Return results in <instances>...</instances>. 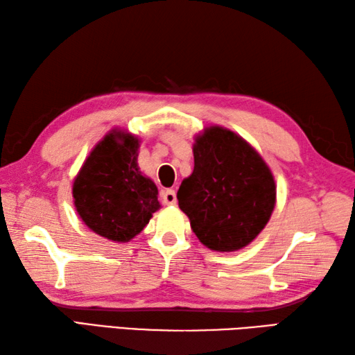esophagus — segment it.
Returning a JSON list of instances; mask_svg holds the SVG:
<instances>
[{"label":"esophagus","mask_w":355,"mask_h":355,"mask_svg":"<svg viewBox=\"0 0 355 355\" xmlns=\"http://www.w3.org/2000/svg\"><path fill=\"white\" fill-rule=\"evenodd\" d=\"M162 200L166 206H175L177 205V193L172 189H166L162 192Z\"/></svg>","instance_id":"obj_1"}]
</instances>
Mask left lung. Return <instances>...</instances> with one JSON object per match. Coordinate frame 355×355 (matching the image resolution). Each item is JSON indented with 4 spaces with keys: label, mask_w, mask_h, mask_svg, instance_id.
Listing matches in <instances>:
<instances>
[{
    "label": "left lung",
    "mask_w": 355,
    "mask_h": 355,
    "mask_svg": "<svg viewBox=\"0 0 355 355\" xmlns=\"http://www.w3.org/2000/svg\"><path fill=\"white\" fill-rule=\"evenodd\" d=\"M178 206L210 250L235 252L266 227L276 202L273 173L230 130L210 126L193 143V172L180 186Z\"/></svg>",
    "instance_id": "1"
}]
</instances>
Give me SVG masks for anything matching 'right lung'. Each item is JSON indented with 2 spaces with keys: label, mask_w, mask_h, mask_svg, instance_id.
<instances>
[{
  "label": "right lung",
  "mask_w": 355,
  "mask_h": 355,
  "mask_svg": "<svg viewBox=\"0 0 355 355\" xmlns=\"http://www.w3.org/2000/svg\"><path fill=\"white\" fill-rule=\"evenodd\" d=\"M139 143L135 135L112 130L93 148L73 183L82 221L116 243L139 235L160 209L155 183L137 164Z\"/></svg>",
  "instance_id": "obj_1"
}]
</instances>
